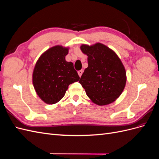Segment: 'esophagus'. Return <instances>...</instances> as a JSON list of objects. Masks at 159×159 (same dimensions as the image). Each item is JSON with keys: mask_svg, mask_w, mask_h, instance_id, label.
<instances>
[{"mask_svg": "<svg viewBox=\"0 0 159 159\" xmlns=\"http://www.w3.org/2000/svg\"><path fill=\"white\" fill-rule=\"evenodd\" d=\"M83 70H80V71H78V75H79V76L80 77H81V75H82V74H83Z\"/></svg>", "mask_w": 159, "mask_h": 159, "instance_id": "1", "label": "esophagus"}]
</instances>
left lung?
Listing matches in <instances>:
<instances>
[{
    "label": "left lung",
    "instance_id": "1",
    "mask_svg": "<svg viewBox=\"0 0 159 159\" xmlns=\"http://www.w3.org/2000/svg\"><path fill=\"white\" fill-rule=\"evenodd\" d=\"M80 49L88 56V67L79 81L88 97L98 105L114 102L126 84V71L122 61L113 50L101 43L82 44Z\"/></svg>",
    "mask_w": 159,
    "mask_h": 159
}]
</instances>
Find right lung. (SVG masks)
<instances>
[{"mask_svg":"<svg viewBox=\"0 0 159 159\" xmlns=\"http://www.w3.org/2000/svg\"><path fill=\"white\" fill-rule=\"evenodd\" d=\"M69 48L53 46L40 56L32 74V84L37 95L47 104H54L65 95L70 84L80 77L72 62L66 61Z\"/></svg>","mask_w":159,"mask_h":159,"instance_id":"right-lung-1","label":"right lung"}]
</instances>
